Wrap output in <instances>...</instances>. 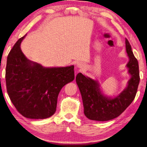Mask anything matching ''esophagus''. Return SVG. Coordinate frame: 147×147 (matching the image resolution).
<instances>
[{
    "label": "esophagus",
    "instance_id": "obj_1",
    "mask_svg": "<svg viewBox=\"0 0 147 147\" xmlns=\"http://www.w3.org/2000/svg\"><path fill=\"white\" fill-rule=\"evenodd\" d=\"M83 64H77V67H78V68H83Z\"/></svg>",
    "mask_w": 147,
    "mask_h": 147
}]
</instances>
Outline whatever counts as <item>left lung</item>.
I'll return each instance as SVG.
<instances>
[{
	"instance_id": "1",
	"label": "left lung",
	"mask_w": 147,
	"mask_h": 147,
	"mask_svg": "<svg viewBox=\"0 0 147 147\" xmlns=\"http://www.w3.org/2000/svg\"><path fill=\"white\" fill-rule=\"evenodd\" d=\"M126 50L129 58L126 64L131 78L127 86L114 98L104 95L98 81L79 73L76 83L82 96L84 114L88 119L107 121L119 117L124 111L136 97L139 83L138 61L134 55L131 47L126 38Z\"/></svg>"
}]
</instances>
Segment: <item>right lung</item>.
Wrapping results in <instances>:
<instances>
[{"label":"right lung","mask_w":147,"mask_h":147,"mask_svg":"<svg viewBox=\"0 0 147 147\" xmlns=\"http://www.w3.org/2000/svg\"><path fill=\"white\" fill-rule=\"evenodd\" d=\"M19 38L7 57L6 89L19 113L31 119H44L56 111L60 91L74 79V66L45 68L30 61L20 45Z\"/></svg>","instance_id":"obj_1"}]
</instances>
